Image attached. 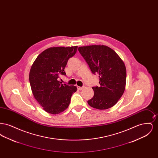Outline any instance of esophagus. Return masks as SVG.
I'll use <instances>...</instances> for the list:
<instances>
[{"mask_svg": "<svg viewBox=\"0 0 158 158\" xmlns=\"http://www.w3.org/2000/svg\"><path fill=\"white\" fill-rule=\"evenodd\" d=\"M83 88H84V87H83H83H81V86H77V89H78V90H82Z\"/></svg>", "mask_w": 158, "mask_h": 158, "instance_id": "esophagus-1", "label": "esophagus"}]
</instances>
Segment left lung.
<instances>
[{"instance_id":"left-lung-1","label":"left lung","mask_w":158,"mask_h":158,"mask_svg":"<svg viewBox=\"0 0 158 158\" xmlns=\"http://www.w3.org/2000/svg\"><path fill=\"white\" fill-rule=\"evenodd\" d=\"M78 50L92 72L97 73L99 78L100 86L92 87L94 95L88 104L98 110H106L115 105L126 88V68L124 61L106 45L83 46Z\"/></svg>"}]
</instances>
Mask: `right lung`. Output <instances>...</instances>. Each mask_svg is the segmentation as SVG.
I'll return each instance as SVG.
<instances>
[{"mask_svg":"<svg viewBox=\"0 0 158 158\" xmlns=\"http://www.w3.org/2000/svg\"><path fill=\"white\" fill-rule=\"evenodd\" d=\"M77 46L54 47L38 56L30 72L29 80L32 94L47 113L58 114L68 108L75 86L61 84L60 75H66L68 61L77 52Z\"/></svg>","mask_w":158,"mask_h":158,"instance_id":"right-lung-1","label":"right lung"}]
</instances>
